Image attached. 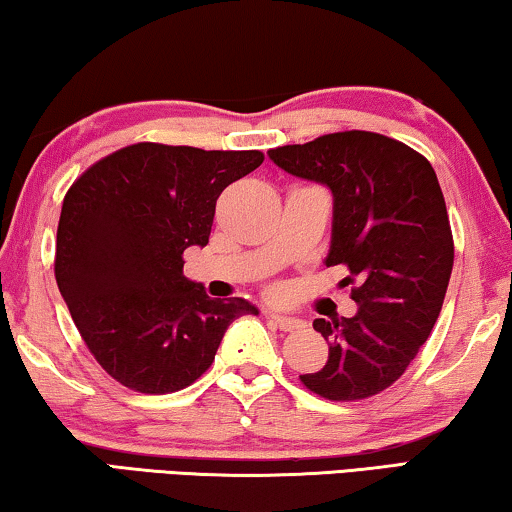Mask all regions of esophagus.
<instances>
[{
	"label": "esophagus",
	"instance_id": "1",
	"mask_svg": "<svg viewBox=\"0 0 512 512\" xmlns=\"http://www.w3.org/2000/svg\"><path fill=\"white\" fill-rule=\"evenodd\" d=\"M269 322L273 327H278L280 331H294V329L304 327V320L287 318V315H278V313H269Z\"/></svg>",
	"mask_w": 512,
	"mask_h": 512
}]
</instances>
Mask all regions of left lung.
Wrapping results in <instances>:
<instances>
[{
  "mask_svg": "<svg viewBox=\"0 0 512 512\" xmlns=\"http://www.w3.org/2000/svg\"><path fill=\"white\" fill-rule=\"evenodd\" d=\"M269 157L334 194L327 266L348 269L343 285L359 306L352 318L313 322L329 359L299 380L329 401L376 397L420 352L450 283L455 241L436 171L406 143L364 129L271 148Z\"/></svg>",
  "mask_w": 512,
  "mask_h": 512,
  "instance_id": "left-lung-1",
  "label": "left lung"
}]
</instances>
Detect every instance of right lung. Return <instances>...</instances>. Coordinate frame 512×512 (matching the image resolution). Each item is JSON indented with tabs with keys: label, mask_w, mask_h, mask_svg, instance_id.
I'll use <instances>...</instances> for the list:
<instances>
[{
	"label": "right lung",
	"mask_w": 512,
	"mask_h": 512,
	"mask_svg": "<svg viewBox=\"0 0 512 512\" xmlns=\"http://www.w3.org/2000/svg\"><path fill=\"white\" fill-rule=\"evenodd\" d=\"M264 162L259 150L132 143L76 178L62 201L55 280L78 334L113 380L141 394L192 385L227 327L257 315L246 299H211L183 276L206 246L215 201Z\"/></svg>",
	"instance_id": "right-lung-1"
}]
</instances>
